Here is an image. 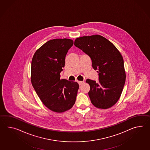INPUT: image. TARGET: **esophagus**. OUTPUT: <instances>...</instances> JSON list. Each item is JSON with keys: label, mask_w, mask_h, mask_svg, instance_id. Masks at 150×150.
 <instances>
[{"label": "esophagus", "mask_w": 150, "mask_h": 150, "mask_svg": "<svg viewBox=\"0 0 150 150\" xmlns=\"http://www.w3.org/2000/svg\"><path fill=\"white\" fill-rule=\"evenodd\" d=\"M83 83H84V81H78V83H79V84L80 86L81 85V84H82Z\"/></svg>", "instance_id": "esophagus-1"}]
</instances>
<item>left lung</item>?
Returning <instances> with one entry per match:
<instances>
[{
	"label": "left lung",
	"mask_w": 150,
	"mask_h": 150,
	"mask_svg": "<svg viewBox=\"0 0 150 150\" xmlns=\"http://www.w3.org/2000/svg\"><path fill=\"white\" fill-rule=\"evenodd\" d=\"M74 45L90 57L92 67L98 73V82L87 79L91 102L100 109H108L119 100L126 75L121 54L109 40L99 35L77 38Z\"/></svg>",
	"instance_id": "1"
}]
</instances>
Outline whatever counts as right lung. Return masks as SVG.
<instances>
[{
	"instance_id": "add662e5",
	"label": "right lung",
	"mask_w": 150,
	"mask_h": 150,
	"mask_svg": "<svg viewBox=\"0 0 150 150\" xmlns=\"http://www.w3.org/2000/svg\"><path fill=\"white\" fill-rule=\"evenodd\" d=\"M68 39L50 40L34 54L31 63V82L43 104L56 112L71 109L75 103L79 84L60 79L68 51L73 45Z\"/></svg>"
}]
</instances>
